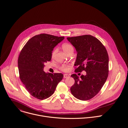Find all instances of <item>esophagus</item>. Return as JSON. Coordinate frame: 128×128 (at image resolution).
<instances>
[{
	"instance_id": "34e87169",
	"label": "esophagus",
	"mask_w": 128,
	"mask_h": 128,
	"mask_svg": "<svg viewBox=\"0 0 128 128\" xmlns=\"http://www.w3.org/2000/svg\"><path fill=\"white\" fill-rule=\"evenodd\" d=\"M69 77V75H68V74H64V78H68V77Z\"/></svg>"
}]
</instances>
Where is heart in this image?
Returning a JSON list of instances; mask_svg holds the SVG:
<instances>
[{
    "instance_id": "1",
    "label": "heart",
    "mask_w": 128,
    "mask_h": 128,
    "mask_svg": "<svg viewBox=\"0 0 128 128\" xmlns=\"http://www.w3.org/2000/svg\"><path fill=\"white\" fill-rule=\"evenodd\" d=\"M62 49L63 50V51L66 53L67 54L69 52H70V51L71 50H73V48L72 47V46L70 44H68V43H65V44H64L63 45H62ZM57 49H55L52 52V56L53 57L54 56V55L55 54L56 51H57ZM61 69L64 71V72H67L70 69V67L69 65H62L61 67H60Z\"/></svg>"
}]
</instances>
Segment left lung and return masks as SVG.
<instances>
[{
	"instance_id": "left-lung-1",
	"label": "left lung",
	"mask_w": 128,
	"mask_h": 128,
	"mask_svg": "<svg viewBox=\"0 0 128 128\" xmlns=\"http://www.w3.org/2000/svg\"><path fill=\"white\" fill-rule=\"evenodd\" d=\"M67 40L75 47L77 57L75 72H86L80 77L71 75L75 83L70 91L73 96L81 100L93 98L100 90L108 75V55L102 44L91 35L68 37Z\"/></svg>"
}]
</instances>
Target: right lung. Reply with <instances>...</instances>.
Masks as SVG:
<instances>
[{"mask_svg": "<svg viewBox=\"0 0 128 128\" xmlns=\"http://www.w3.org/2000/svg\"><path fill=\"white\" fill-rule=\"evenodd\" d=\"M64 36L42 34L30 39L22 49L18 59L20 78L34 97L44 100L54 92L62 80V73H46L45 63L50 61L54 48Z\"/></svg>", "mask_w": 128, "mask_h": 128, "instance_id": "1", "label": "right lung"}]
</instances>
